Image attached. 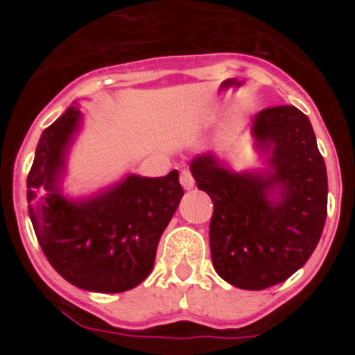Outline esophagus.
Returning <instances> with one entry per match:
<instances>
[{
	"label": "esophagus",
	"mask_w": 355,
	"mask_h": 355,
	"mask_svg": "<svg viewBox=\"0 0 355 355\" xmlns=\"http://www.w3.org/2000/svg\"><path fill=\"white\" fill-rule=\"evenodd\" d=\"M180 181H181V184H183L184 190H190V188H193V184H196V180H193V175H192V172H190V168H181Z\"/></svg>",
	"instance_id": "obj_1"
}]
</instances>
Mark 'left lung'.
I'll use <instances>...</instances> for the list:
<instances>
[{
	"mask_svg": "<svg viewBox=\"0 0 355 355\" xmlns=\"http://www.w3.org/2000/svg\"><path fill=\"white\" fill-rule=\"evenodd\" d=\"M259 146H272L266 178L231 174L211 155L192 162L197 188L213 200L209 249L224 281L265 290L299 270L318 245L327 216V171L311 122L299 108L277 105L254 117ZM282 188L272 201L270 190Z\"/></svg>",
	"mask_w": 355,
	"mask_h": 355,
	"instance_id": "1",
	"label": "left lung"
}]
</instances>
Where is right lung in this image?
I'll use <instances>...</instances> for the list:
<instances>
[{
    "mask_svg": "<svg viewBox=\"0 0 355 355\" xmlns=\"http://www.w3.org/2000/svg\"><path fill=\"white\" fill-rule=\"evenodd\" d=\"M78 121L72 106L44 130L26 181L28 211L44 256L65 281L121 293L150 274L159 238L184 192L172 171L165 178L130 175L97 199L67 202L58 192V175Z\"/></svg>",
    "mask_w": 355,
    "mask_h": 355,
    "instance_id": "right-lung-1",
    "label": "right lung"
}]
</instances>
